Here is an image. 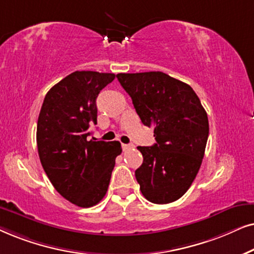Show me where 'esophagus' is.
<instances>
[{"label":"esophagus","mask_w":254,"mask_h":254,"mask_svg":"<svg viewBox=\"0 0 254 254\" xmlns=\"http://www.w3.org/2000/svg\"><path fill=\"white\" fill-rule=\"evenodd\" d=\"M122 147H123V151H129L132 148V145L130 144H122Z\"/></svg>","instance_id":"esophagus-1"}]
</instances>
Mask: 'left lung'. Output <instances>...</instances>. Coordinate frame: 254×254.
Returning <instances> with one entry per match:
<instances>
[{
    "label": "left lung",
    "mask_w": 254,
    "mask_h": 254,
    "mask_svg": "<svg viewBox=\"0 0 254 254\" xmlns=\"http://www.w3.org/2000/svg\"><path fill=\"white\" fill-rule=\"evenodd\" d=\"M138 116L153 127L157 143L138 146L143 164L134 174L147 201L166 204L179 200L200 170L209 134L204 108L189 84L162 72L120 73Z\"/></svg>",
    "instance_id": "obj_1"
}]
</instances>
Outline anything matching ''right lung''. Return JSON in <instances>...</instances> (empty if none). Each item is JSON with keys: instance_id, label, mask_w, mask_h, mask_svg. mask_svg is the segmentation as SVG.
Masks as SVG:
<instances>
[{"instance_id": "1", "label": "right lung", "mask_w": 254, "mask_h": 254, "mask_svg": "<svg viewBox=\"0 0 254 254\" xmlns=\"http://www.w3.org/2000/svg\"><path fill=\"white\" fill-rule=\"evenodd\" d=\"M115 74L76 70L51 88L37 123V147L51 184L81 208L99 203L109 186L120 141L88 139L97 123L96 99Z\"/></svg>"}]
</instances>
